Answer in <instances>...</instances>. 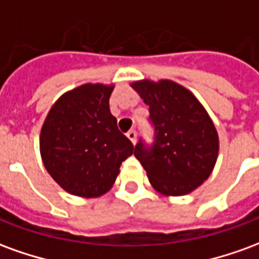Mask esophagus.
<instances>
[{
	"mask_svg": "<svg viewBox=\"0 0 259 259\" xmlns=\"http://www.w3.org/2000/svg\"><path fill=\"white\" fill-rule=\"evenodd\" d=\"M127 139H129L130 141H132V143H133V144H135L136 143V139H137V133H136V130H129V132H127Z\"/></svg>",
	"mask_w": 259,
	"mask_h": 259,
	"instance_id": "1",
	"label": "esophagus"
}]
</instances>
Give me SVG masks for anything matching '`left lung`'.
<instances>
[{"instance_id":"obj_1","label":"left lung","mask_w":259,"mask_h":259,"mask_svg":"<svg viewBox=\"0 0 259 259\" xmlns=\"http://www.w3.org/2000/svg\"><path fill=\"white\" fill-rule=\"evenodd\" d=\"M130 85L150 107L155 143H139L135 157L159 194L179 197L194 191L215 168L217 127L198 98L174 80H136Z\"/></svg>"}]
</instances>
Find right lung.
I'll use <instances>...</instances> for the list:
<instances>
[{
	"instance_id": "1",
	"label": "right lung",
	"mask_w": 259,
	"mask_h": 259,
	"mask_svg": "<svg viewBox=\"0 0 259 259\" xmlns=\"http://www.w3.org/2000/svg\"><path fill=\"white\" fill-rule=\"evenodd\" d=\"M115 84L84 83L59 97L40 132L47 172L69 194L96 198L111 190L135 147L109 111Z\"/></svg>"
}]
</instances>
